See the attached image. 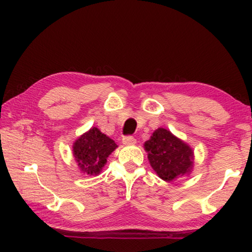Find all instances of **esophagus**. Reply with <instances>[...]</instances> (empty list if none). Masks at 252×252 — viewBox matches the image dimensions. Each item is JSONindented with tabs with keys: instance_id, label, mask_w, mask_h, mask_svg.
<instances>
[{
	"instance_id": "1",
	"label": "esophagus",
	"mask_w": 252,
	"mask_h": 252,
	"mask_svg": "<svg viewBox=\"0 0 252 252\" xmlns=\"http://www.w3.org/2000/svg\"><path fill=\"white\" fill-rule=\"evenodd\" d=\"M122 142L123 144H126V146H131V144H134L136 142V140L133 136H125V138L122 139Z\"/></svg>"
}]
</instances>
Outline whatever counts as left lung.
Returning a JSON list of instances; mask_svg holds the SVG:
<instances>
[{"label":"left lung","mask_w":252,"mask_h":252,"mask_svg":"<svg viewBox=\"0 0 252 252\" xmlns=\"http://www.w3.org/2000/svg\"><path fill=\"white\" fill-rule=\"evenodd\" d=\"M143 146L151 168L162 180L171 182L192 172L193 149L169 130L158 127Z\"/></svg>","instance_id":"1"}]
</instances>
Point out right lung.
Segmentation results:
<instances>
[{"mask_svg": "<svg viewBox=\"0 0 252 252\" xmlns=\"http://www.w3.org/2000/svg\"><path fill=\"white\" fill-rule=\"evenodd\" d=\"M117 148L112 139L102 133L96 126H92L73 142L72 153L81 172L97 176L106 164V159Z\"/></svg>", "mask_w": 252, "mask_h": 252, "instance_id": "obj_1", "label": "right lung"}]
</instances>
